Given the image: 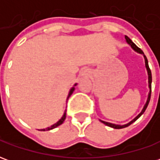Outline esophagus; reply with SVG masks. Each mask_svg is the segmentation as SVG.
<instances>
[{
  "label": "esophagus",
  "instance_id": "34e87169",
  "mask_svg": "<svg viewBox=\"0 0 160 160\" xmlns=\"http://www.w3.org/2000/svg\"><path fill=\"white\" fill-rule=\"evenodd\" d=\"M88 74H89V71L88 70H84V71H82V73H81L82 76H87Z\"/></svg>",
  "mask_w": 160,
  "mask_h": 160
}]
</instances>
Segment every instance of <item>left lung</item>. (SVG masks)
<instances>
[{
	"instance_id": "left-lung-1",
	"label": "left lung",
	"mask_w": 160,
	"mask_h": 160,
	"mask_svg": "<svg viewBox=\"0 0 160 160\" xmlns=\"http://www.w3.org/2000/svg\"><path fill=\"white\" fill-rule=\"evenodd\" d=\"M125 39H126V41H127V42L129 44V45L132 47V49H134L136 52L140 53V54H142L143 55V56H144V59H145V64H146V68H147V70H148V87H149V89H150V92H149V93H148V100H147V102H146V104H145L144 107H143V109H142V111H141V112L140 113V114L138 115L137 117L135 118H134L133 120L131 121V122H129L127 124H124V125H118V124H114V123H111V122H104V121H102L100 120L101 122H103L104 124H105V125H107V126H109V127L111 128H118V129H119V128H126L128 127V126H129L130 124H132L134 122H135V121L137 120L138 118L141 117V115L143 114L145 112V111H146V109H147V107H148V104H149V101H150V98H151V89H152V73H151V70H150V68H149V66H148V59H147V57H146V56L144 55V53H143V51L141 50L140 48H138L137 46L134 44V42H132V40L128 38V37L125 36Z\"/></svg>"
}]
</instances>
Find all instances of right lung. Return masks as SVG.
Returning <instances> with one entry per match:
<instances>
[{"label": "right lung", "instance_id": "add662e5", "mask_svg": "<svg viewBox=\"0 0 160 160\" xmlns=\"http://www.w3.org/2000/svg\"><path fill=\"white\" fill-rule=\"evenodd\" d=\"M76 85H77V84H75V85H74V87H75ZM74 87H72V88H71V89H70L69 92H68V98H67V100L68 99V98H69L70 96L72 95V93H73V91H74ZM65 118H66V111H65V112H64V114H63L62 118H61V119H60V120L58 121V122H57L56 123L53 124V125H51L50 127L47 128H42V129H40V130H42V131L50 130V129H53V128H55L58 127V126H60L61 124L63 123V122H64V120H65Z\"/></svg>", "mask_w": 160, "mask_h": 160}]
</instances>
